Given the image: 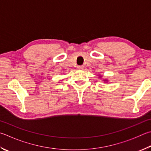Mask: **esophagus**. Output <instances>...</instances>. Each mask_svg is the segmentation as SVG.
Listing matches in <instances>:
<instances>
[{"label":"esophagus","instance_id":"esophagus-1","mask_svg":"<svg viewBox=\"0 0 151 151\" xmlns=\"http://www.w3.org/2000/svg\"><path fill=\"white\" fill-rule=\"evenodd\" d=\"M78 69H83V65H79V66H77Z\"/></svg>","mask_w":151,"mask_h":151}]
</instances>
